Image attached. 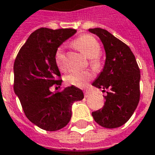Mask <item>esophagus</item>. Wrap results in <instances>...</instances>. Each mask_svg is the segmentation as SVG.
<instances>
[{
    "label": "esophagus",
    "instance_id": "obj_1",
    "mask_svg": "<svg viewBox=\"0 0 155 155\" xmlns=\"http://www.w3.org/2000/svg\"><path fill=\"white\" fill-rule=\"evenodd\" d=\"M84 95L86 98H88V97L91 96V93H90V91H84Z\"/></svg>",
    "mask_w": 155,
    "mask_h": 155
}]
</instances>
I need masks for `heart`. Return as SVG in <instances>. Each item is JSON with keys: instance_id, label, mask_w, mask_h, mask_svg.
Masks as SVG:
<instances>
[{"instance_id": "heart-1", "label": "heart", "mask_w": 155, "mask_h": 155, "mask_svg": "<svg viewBox=\"0 0 155 155\" xmlns=\"http://www.w3.org/2000/svg\"><path fill=\"white\" fill-rule=\"evenodd\" d=\"M74 48H76L80 52L90 58V64L94 69H99L101 66V60L99 54L100 52V45L94 37L90 35H84L74 40L73 43ZM55 61L61 71L65 70V56L61 48L57 49L55 55ZM94 78V74L91 70L85 71L70 72L64 78L66 83L78 87L86 86L91 79Z\"/></svg>"}]
</instances>
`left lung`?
<instances>
[{
    "label": "left lung",
    "mask_w": 155,
    "mask_h": 155,
    "mask_svg": "<svg viewBox=\"0 0 155 155\" xmlns=\"http://www.w3.org/2000/svg\"><path fill=\"white\" fill-rule=\"evenodd\" d=\"M104 44V69L92 86L109 90L103 108L92 112L95 122L107 129L122 126L129 120L140 99V69L128 45L101 28L89 29Z\"/></svg>",
    "instance_id": "8db88e82"
}]
</instances>
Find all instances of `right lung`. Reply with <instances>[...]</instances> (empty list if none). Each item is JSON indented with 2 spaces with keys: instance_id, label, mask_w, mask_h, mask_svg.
I'll use <instances>...</instances> for the list:
<instances>
[{
  "instance_id": "1",
  "label": "right lung",
  "mask_w": 155,
  "mask_h": 155,
  "mask_svg": "<svg viewBox=\"0 0 155 155\" xmlns=\"http://www.w3.org/2000/svg\"><path fill=\"white\" fill-rule=\"evenodd\" d=\"M75 29L39 28L32 33L19 50L14 64V90L28 120L40 129L56 131L66 126L72 105L84 98L74 86L51 92L61 86V73L55 61L57 49L73 36Z\"/></svg>"
}]
</instances>
